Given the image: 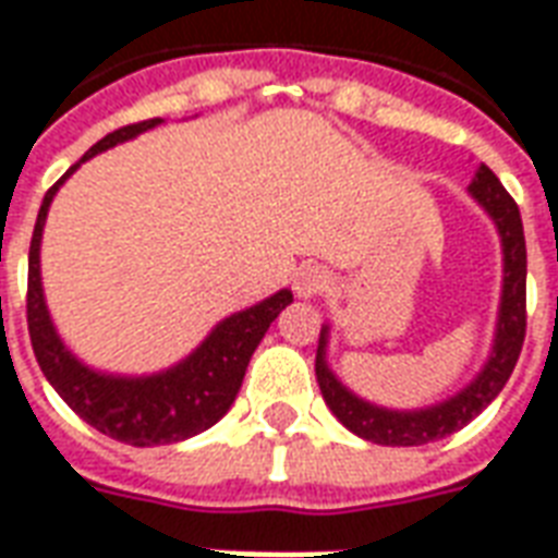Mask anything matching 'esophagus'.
Wrapping results in <instances>:
<instances>
[{
  "instance_id": "esophagus-1",
  "label": "esophagus",
  "mask_w": 558,
  "mask_h": 558,
  "mask_svg": "<svg viewBox=\"0 0 558 558\" xmlns=\"http://www.w3.org/2000/svg\"><path fill=\"white\" fill-rule=\"evenodd\" d=\"M325 290H328V271L322 266H304L295 275V292L301 299H313V295H319Z\"/></svg>"
}]
</instances>
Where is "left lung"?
Masks as SVG:
<instances>
[{
  "mask_svg": "<svg viewBox=\"0 0 558 558\" xmlns=\"http://www.w3.org/2000/svg\"><path fill=\"white\" fill-rule=\"evenodd\" d=\"M468 192L485 206V213L494 218L499 239H502V299H499L497 333H494L488 363L461 393L440 405L420 408V411H387V408L357 399L328 369V361H325L328 325H322L319 349H316V381L333 416L363 440H373L381 447H423V444L452 435L497 399L521 357L523 337H526V239H523L521 209L488 165H478Z\"/></svg>",
  "mask_w": 558,
  "mask_h": 558,
  "instance_id": "8db88e82",
  "label": "left lung"
}]
</instances>
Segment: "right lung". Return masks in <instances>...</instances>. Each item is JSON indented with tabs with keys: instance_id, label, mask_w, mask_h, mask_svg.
<instances>
[{
	"instance_id": "obj_1",
	"label": "right lung",
	"mask_w": 558,
	"mask_h": 558,
	"mask_svg": "<svg viewBox=\"0 0 558 558\" xmlns=\"http://www.w3.org/2000/svg\"><path fill=\"white\" fill-rule=\"evenodd\" d=\"M156 123H162V118L130 123V126L109 132L106 138H100L82 156V162L97 156V153L109 150L114 144L130 142L138 132L153 130ZM82 162L73 165L68 174L44 195L35 233H32V247H28L26 319L37 363L47 375V381L56 387V393L88 426L121 440V444L159 447V444H177L185 437L201 435L209 426H216L218 420L230 411L239 387H242V378H245L251 354L259 345V340L266 337L268 325L278 319V313L290 304L292 292L280 290L271 299L218 322L213 333L197 345L195 352L165 373L126 378V375H106L88 369L85 363L70 354L68 345L56 333L47 301H44V287H40V236H44L49 204L59 192V185Z\"/></svg>"
}]
</instances>
